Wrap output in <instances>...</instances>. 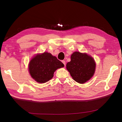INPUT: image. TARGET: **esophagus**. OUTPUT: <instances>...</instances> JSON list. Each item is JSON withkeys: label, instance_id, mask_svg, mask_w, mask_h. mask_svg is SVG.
Instances as JSON below:
<instances>
[{"label": "esophagus", "instance_id": "esophagus-1", "mask_svg": "<svg viewBox=\"0 0 122 122\" xmlns=\"http://www.w3.org/2000/svg\"><path fill=\"white\" fill-rule=\"evenodd\" d=\"M61 62H62V63H63V64L64 65L65 67V66H66V61H61Z\"/></svg>", "mask_w": 122, "mask_h": 122}]
</instances>
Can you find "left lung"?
<instances>
[{"instance_id":"left-lung-1","label":"left lung","mask_w":122,"mask_h":122,"mask_svg":"<svg viewBox=\"0 0 122 122\" xmlns=\"http://www.w3.org/2000/svg\"><path fill=\"white\" fill-rule=\"evenodd\" d=\"M66 68L73 79L79 83H84L91 79L95 71L96 64L93 58L86 53L74 52Z\"/></svg>"}]
</instances>
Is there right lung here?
Instances as JSON below:
<instances>
[{
    "mask_svg": "<svg viewBox=\"0 0 122 122\" xmlns=\"http://www.w3.org/2000/svg\"><path fill=\"white\" fill-rule=\"evenodd\" d=\"M64 67L62 62L56 57L50 53L44 52L31 59L29 64V71L33 79L42 83L50 80L57 69Z\"/></svg>",
    "mask_w": 122,
    "mask_h": 122,
    "instance_id": "add662e5",
    "label": "right lung"
}]
</instances>
